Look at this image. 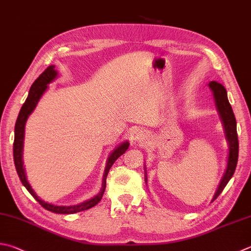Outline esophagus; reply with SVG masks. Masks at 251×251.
Segmentation results:
<instances>
[{"label": "esophagus", "mask_w": 251, "mask_h": 251, "mask_svg": "<svg viewBox=\"0 0 251 251\" xmlns=\"http://www.w3.org/2000/svg\"><path fill=\"white\" fill-rule=\"evenodd\" d=\"M148 139V133H146L145 131H142V130H138L135 131V135H134V140H136L139 142V143H144V142Z\"/></svg>", "instance_id": "obj_1"}]
</instances>
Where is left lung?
Returning a JSON list of instances; mask_svg holds the SVG:
<instances>
[{
    "instance_id": "1",
    "label": "left lung",
    "mask_w": 251,
    "mask_h": 251,
    "mask_svg": "<svg viewBox=\"0 0 251 251\" xmlns=\"http://www.w3.org/2000/svg\"><path fill=\"white\" fill-rule=\"evenodd\" d=\"M209 87L212 89V92H213L216 109L219 111L222 124H223V126H224L225 138L227 140V143L229 146L227 166H226L225 173L221 179V182L219 184V187H217V190L215 192L213 199H212V201H214L216 198L221 195L222 191L224 190V188L230 180V178L233 177L236 166H237L238 136H237V127H236V119H235L233 109H231V106L227 99V92H226L225 87L222 84L217 83L215 81L210 82ZM145 182H146V176H145Z\"/></svg>"
}]
</instances>
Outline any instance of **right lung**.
I'll use <instances>...</instances> for the list:
<instances>
[{
    "label": "right lung",
    "instance_id": "add662e5",
    "mask_svg": "<svg viewBox=\"0 0 251 251\" xmlns=\"http://www.w3.org/2000/svg\"><path fill=\"white\" fill-rule=\"evenodd\" d=\"M54 68H55L54 65H50V67L47 68L44 72L39 75V77L32 83L31 87L29 89V93H28V97L25 100V102H24V105L22 106L20 113H18L16 125H15V138H14V144H13L14 163H15L16 172L18 174V177H20L22 183L24 184V187L29 191L30 195L34 197L46 210L53 212V213H58V214H73V213H77V212L91 209V207L95 206L97 203L101 200L103 192H105V189H106V179L108 176V173H109L113 163H115L116 160L126 152L127 148H129V142L126 141L124 143L119 144L110 153L109 157L107 159L105 173H103L102 186L96 196H94L91 198V199H88L82 203H78V204H75V205H55L41 200L40 198L36 195L35 191L32 190V188L30 187V184L26 178L25 168H24V164H23L24 135H25V125L28 117H29L30 113L35 110L38 101H39V99L41 98L42 95H44V93L47 91V88H48V84H50L53 79L56 78V76H58V72L54 70Z\"/></svg>",
    "mask_w": 251,
    "mask_h": 251
}]
</instances>
